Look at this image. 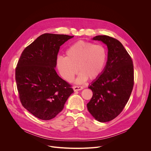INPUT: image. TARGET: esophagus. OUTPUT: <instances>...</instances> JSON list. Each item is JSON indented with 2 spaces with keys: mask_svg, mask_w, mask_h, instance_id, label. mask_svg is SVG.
<instances>
[{
  "mask_svg": "<svg viewBox=\"0 0 151 151\" xmlns=\"http://www.w3.org/2000/svg\"><path fill=\"white\" fill-rule=\"evenodd\" d=\"M73 88L74 91H80V90L83 89V88L82 86H74L73 87Z\"/></svg>",
  "mask_w": 151,
  "mask_h": 151,
  "instance_id": "obj_1",
  "label": "esophagus"
}]
</instances>
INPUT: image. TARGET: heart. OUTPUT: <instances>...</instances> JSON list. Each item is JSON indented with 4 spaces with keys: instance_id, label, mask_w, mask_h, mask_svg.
I'll return each mask as SVG.
<instances>
[{
    "instance_id": "obj_1",
    "label": "heart",
    "mask_w": 151,
    "mask_h": 151,
    "mask_svg": "<svg viewBox=\"0 0 151 151\" xmlns=\"http://www.w3.org/2000/svg\"><path fill=\"white\" fill-rule=\"evenodd\" d=\"M65 58L59 56L57 66L61 76L72 82L78 70L77 83L85 82L88 78L93 79L102 73L107 59L106 50L101 44H93L83 40L71 45L65 52Z\"/></svg>"
}]
</instances>
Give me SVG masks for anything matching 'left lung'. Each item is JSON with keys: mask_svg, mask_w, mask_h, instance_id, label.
<instances>
[{"mask_svg": "<svg viewBox=\"0 0 151 151\" xmlns=\"http://www.w3.org/2000/svg\"><path fill=\"white\" fill-rule=\"evenodd\" d=\"M92 40L107 45L108 57L104 70L89 86L93 95L87 108L97 121L107 122L118 116L129 101L134 85L133 64L119 40L107 35Z\"/></svg>", "mask_w": 151, "mask_h": 151, "instance_id": "obj_1", "label": "left lung"}]
</instances>
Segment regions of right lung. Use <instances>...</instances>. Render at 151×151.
I'll list each match as a JSON object with an SVG mask.
<instances>
[{
  "mask_svg": "<svg viewBox=\"0 0 151 151\" xmlns=\"http://www.w3.org/2000/svg\"><path fill=\"white\" fill-rule=\"evenodd\" d=\"M44 34L22 52L15 69V80L23 107L43 120L55 118L73 92L71 85L56 73L60 47L73 38Z\"/></svg>",
  "mask_w": 151,
  "mask_h": 151,
  "instance_id": "1",
  "label": "right lung"
}]
</instances>
